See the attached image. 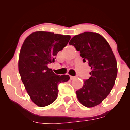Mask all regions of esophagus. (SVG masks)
I'll return each mask as SVG.
<instances>
[{
	"instance_id": "34e87169",
	"label": "esophagus",
	"mask_w": 130,
	"mask_h": 130,
	"mask_svg": "<svg viewBox=\"0 0 130 130\" xmlns=\"http://www.w3.org/2000/svg\"><path fill=\"white\" fill-rule=\"evenodd\" d=\"M75 78H76V76H70V79L73 80V79H74Z\"/></svg>"
}]
</instances>
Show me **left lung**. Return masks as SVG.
Masks as SVG:
<instances>
[{"mask_svg":"<svg viewBox=\"0 0 130 130\" xmlns=\"http://www.w3.org/2000/svg\"><path fill=\"white\" fill-rule=\"evenodd\" d=\"M69 44L80 52L83 62L91 68V76L76 92L79 102L87 108L100 104L110 93L117 74V65L111 46L98 33L84 32L73 37Z\"/></svg>","mask_w":130,"mask_h":130,"instance_id":"obj_1","label":"left lung"}]
</instances>
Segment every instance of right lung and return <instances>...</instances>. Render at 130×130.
Returning <instances> with one entry per match:
<instances>
[{
	"label": "right lung",
	"instance_id": "right-lung-1",
	"mask_svg": "<svg viewBox=\"0 0 130 130\" xmlns=\"http://www.w3.org/2000/svg\"><path fill=\"white\" fill-rule=\"evenodd\" d=\"M71 37L53 32L37 31L25 39L19 56L18 70L30 99L39 107L50 105L57 98L58 85L68 81L67 74L56 75L47 67L54 62L59 51Z\"/></svg>",
	"mask_w": 130,
	"mask_h": 130
}]
</instances>
